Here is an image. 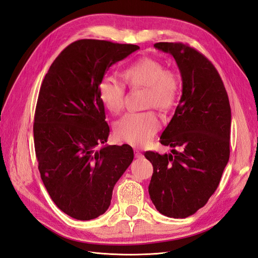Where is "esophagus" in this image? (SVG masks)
I'll return each mask as SVG.
<instances>
[{"mask_svg":"<svg viewBox=\"0 0 258 258\" xmlns=\"http://www.w3.org/2000/svg\"><path fill=\"white\" fill-rule=\"evenodd\" d=\"M135 156H136V158H139V159H141V158L144 157L143 154L140 152V151H138V150H135Z\"/></svg>","mask_w":258,"mask_h":258,"instance_id":"esophagus-1","label":"esophagus"}]
</instances>
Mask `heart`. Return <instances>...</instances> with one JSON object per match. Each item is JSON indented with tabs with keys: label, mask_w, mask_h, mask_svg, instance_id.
Masks as SVG:
<instances>
[{
	"label": "heart",
	"mask_w": 258,
	"mask_h": 258,
	"mask_svg": "<svg viewBox=\"0 0 258 258\" xmlns=\"http://www.w3.org/2000/svg\"><path fill=\"white\" fill-rule=\"evenodd\" d=\"M130 89H144L142 107H154L160 112L173 108L179 96L181 82L178 75L155 58H140L122 73ZM98 95L101 103L112 114H119L124 102V86L114 77H104L100 82ZM160 123L152 111L126 114L115 123V136L119 141L134 146L148 143L157 134Z\"/></svg>",
	"instance_id": "1"
}]
</instances>
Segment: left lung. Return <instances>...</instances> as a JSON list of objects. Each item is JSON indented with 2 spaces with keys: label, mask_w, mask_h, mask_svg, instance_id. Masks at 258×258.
Instances as JSON below:
<instances>
[{
  "label": "left lung",
  "mask_w": 258,
  "mask_h": 258,
  "mask_svg": "<svg viewBox=\"0 0 258 258\" xmlns=\"http://www.w3.org/2000/svg\"><path fill=\"white\" fill-rule=\"evenodd\" d=\"M154 47L175 59L182 96L160 137L171 154H144L154 168L148 192L159 213L184 218L204 207L220 184L229 160L231 111L221 76L204 54L182 43Z\"/></svg>",
  "instance_id": "1"
}]
</instances>
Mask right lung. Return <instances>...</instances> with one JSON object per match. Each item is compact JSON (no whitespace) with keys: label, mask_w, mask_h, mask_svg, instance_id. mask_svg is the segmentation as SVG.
<instances>
[{"label":"right lung","mask_w":258,"mask_h":258,"mask_svg":"<svg viewBox=\"0 0 258 258\" xmlns=\"http://www.w3.org/2000/svg\"><path fill=\"white\" fill-rule=\"evenodd\" d=\"M138 45L100 40L70 44L42 83L34 115V146L41 178L56 206L80 221L111 205L117 181L134 160L128 144H104L110 135L100 82Z\"/></svg>","instance_id":"obj_1"}]
</instances>
